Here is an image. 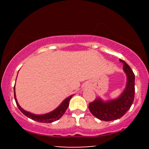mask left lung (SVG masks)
Instances as JSON below:
<instances>
[{
  "instance_id": "8db88e82",
  "label": "left lung",
  "mask_w": 149,
  "mask_h": 149,
  "mask_svg": "<svg viewBox=\"0 0 149 149\" xmlns=\"http://www.w3.org/2000/svg\"><path fill=\"white\" fill-rule=\"evenodd\" d=\"M119 61L123 63V70L127 75V84L123 93L117 98L106 102L97 97L89 104L91 114L102 121H110L120 119L130 109L134 102L135 75L125 61L121 59Z\"/></svg>"
}]
</instances>
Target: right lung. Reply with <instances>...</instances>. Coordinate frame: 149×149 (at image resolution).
I'll return each instance as SVG.
<instances>
[{
	"label": "right lung",
	"mask_w": 149,
	"mask_h": 149,
	"mask_svg": "<svg viewBox=\"0 0 149 149\" xmlns=\"http://www.w3.org/2000/svg\"><path fill=\"white\" fill-rule=\"evenodd\" d=\"M73 96V95H70L68 97H67L64 100V101L61 103V104L59 106L58 108H56L54 111H53L50 113L44 114V115H34V114H32L30 112H28L24 110L22 108L20 107L18 104L17 99H16L15 96V86H14V97H15V102L17 104V106L18 109L20 110V111L22 112V113L24 114V115H26V117H28L30 119H31L34 121L40 122V123H52V122L56 121L57 120H58L60 118L62 117V116L64 115L66 112V109H68L69 106V102H70L71 97Z\"/></svg>",
	"instance_id": "add662e5"
}]
</instances>
